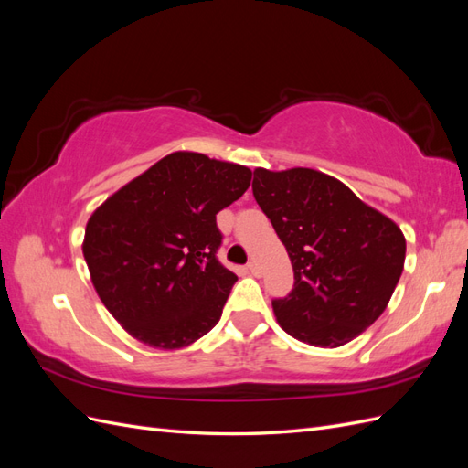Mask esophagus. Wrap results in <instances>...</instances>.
I'll use <instances>...</instances> for the list:
<instances>
[{
  "instance_id": "obj_1",
  "label": "esophagus",
  "mask_w": 468,
  "mask_h": 468,
  "mask_svg": "<svg viewBox=\"0 0 468 468\" xmlns=\"http://www.w3.org/2000/svg\"><path fill=\"white\" fill-rule=\"evenodd\" d=\"M248 271H250L253 277H260V275H261V269H260V265H258L256 261H250V263H248Z\"/></svg>"
}]
</instances>
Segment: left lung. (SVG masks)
<instances>
[{
  "instance_id": "1",
  "label": "left lung",
  "mask_w": 468,
  "mask_h": 468,
  "mask_svg": "<svg viewBox=\"0 0 468 468\" xmlns=\"http://www.w3.org/2000/svg\"><path fill=\"white\" fill-rule=\"evenodd\" d=\"M251 189L294 271L292 291L273 301L279 325L316 347L351 342L385 313L402 275V230L316 169L258 167Z\"/></svg>"
}]
</instances>
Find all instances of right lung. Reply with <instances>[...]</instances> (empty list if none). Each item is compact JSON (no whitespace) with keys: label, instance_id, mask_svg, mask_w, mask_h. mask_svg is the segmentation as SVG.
<instances>
[{"label":"right lung","instance_id":"obj_1","mask_svg":"<svg viewBox=\"0 0 468 468\" xmlns=\"http://www.w3.org/2000/svg\"><path fill=\"white\" fill-rule=\"evenodd\" d=\"M250 181L246 165L174 152L93 212L83 238L93 287L138 342L179 349L215 328L238 281L217 258V215Z\"/></svg>","mask_w":468,"mask_h":468}]
</instances>
